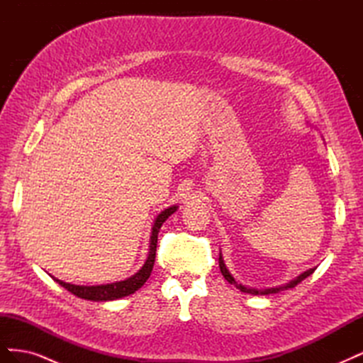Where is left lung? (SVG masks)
I'll use <instances>...</instances> for the list:
<instances>
[{"mask_svg":"<svg viewBox=\"0 0 363 363\" xmlns=\"http://www.w3.org/2000/svg\"><path fill=\"white\" fill-rule=\"evenodd\" d=\"M219 269H221V274H223L224 279H225L230 284H235L236 289H239L240 292L251 294V295H269V294H277V292L284 291V289L295 288L296 284H298L300 281H303L306 277H309L311 274H313V271H315V268L307 269V271L301 272L298 277L292 279V280H291V281H288L286 284H281V286H274V288H267V289H257V288H250V286H245V284L239 283V281L232 276V272H230V271H228V268L225 267V263H224V259H223V255H221V252H219Z\"/></svg>","mask_w":363,"mask_h":363,"instance_id":"8db88e82","label":"left lung"}]
</instances>
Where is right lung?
I'll use <instances>...</instances> for the list:
<instances>
[{"label": "right lung", "mask_w": 363, "mask_h": 363, "mask_svg": "<svg viewBox=\"0 0 363 363\" xmlns=\"http://www.w3.org/2000/svg\"><path fill=\"white\" fill-rule=\"evenodd\" d=\"M177 208H179V206H175V204L169 206L168 208H164V211H162L156 216L155 224H152V228H151L148 257H147L144 265L140 267V269L138 272H135L131 277H128L125 280H121V281H115V283L96 284V286H83V284H72V283H67V281L59 280V279L51 276L52 280L57 281L60 286H63L65 289L69 291L75 296H79V298L89 300V301H112V300H118V298H123V296L135 294L138 289H140L142 286H144V283L151 276L152 267H155L159 230H160L162 224L167 221V219L175 211H177Z\"/></svg>", "instance_id": "add662e5"}]
</instances>
